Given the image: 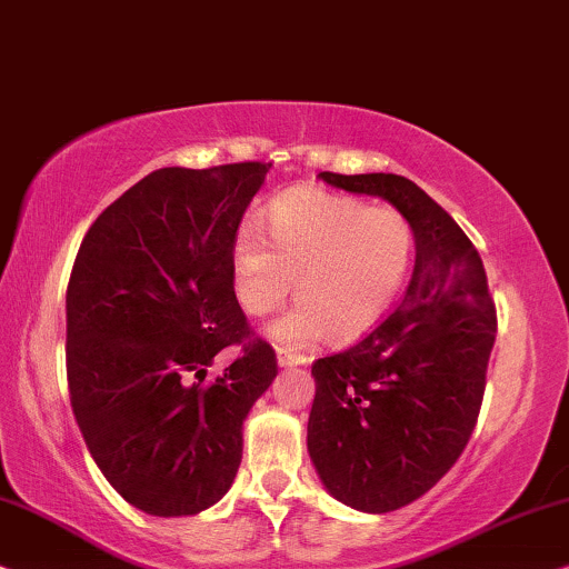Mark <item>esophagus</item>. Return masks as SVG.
<instances>
[{"label": "esophagus", "mask_w": 569, "mask_h": 569, "mask_svg": "<svg viewBox=\"0 0 569 569\" xmlns=\"http://www.w3.org/2000/svg\"><path fill=\"white\" fill-rule=\"evenodd\" d=\"M278 363L280 367H305V363H309V356L291 353L289 348H278Z\"/></svg>", "instance_id": "obj_1"}]
</instances>
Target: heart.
Returning a JSON list of instances; mask_svg holds the SVG:
<instances>
[{"label":"heart","mask_w":569,"mask_h":569,"mask_svg":"<svg viewBox=\"0 0 569 569\" xmlns=\"http://www.w3.org/2000/svg\"><path fill=\"white\" fill-rule=\"evenodd\" d=\"M267 241L244 221L233 241V293L249 317H268L289 299L299 305L270 328L289 351L315 346L325 332L351 340L392 305L411 272L416 231L396 208L317 189L291 192L272 206Z\"/></svg>","instance_id":"obj_1"}]
</instances>
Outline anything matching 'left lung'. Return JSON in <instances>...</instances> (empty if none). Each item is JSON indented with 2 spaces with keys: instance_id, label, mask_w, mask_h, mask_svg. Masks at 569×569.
I'll list each match as a JSON object with an SVG mask.
<instances>
[{
  "instance_id": "obj_1",
  "label": "left lung",
  "mask_w": 569,
  "mask_h": 569,
  "mask_svg": "<svg viewBox=\"0 0 569 569\" xmlns=\"http://www.w3.org/2000/svg\"><path fill=\"white\" fill-rule=\"evenodd\" d=\"M322 181L388 200L416 231L406 297L346 351L312 363L309 458L325 489L361 512L411 505L456 466L479 419L497 309L471 239L398 173Z\"/></svg>"
}]
</instances>
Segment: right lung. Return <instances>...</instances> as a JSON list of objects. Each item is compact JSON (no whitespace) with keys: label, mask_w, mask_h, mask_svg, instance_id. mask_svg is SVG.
<instances>
[{"label":"right lung","mask_w":569,"mask_h":569,"mask_svg":"<svg viewBox=\"0 0 569 569\" xmlns=\"http://www.w3.org/2000/svg\"><path fill=\"white\" fill-rule=\"evenodd\" d=\"M270 163L169 166L113 200L67 286L72 413L106 481L158 518L231 489L241 427L278 375L233 293V241ZM242 348L213 383L204 369Z\"/></svg>","instance_id":"obj_1"}]
</instances>
